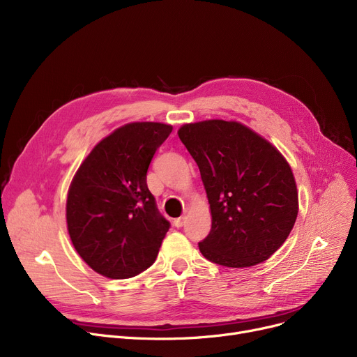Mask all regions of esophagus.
<instances>
[{
  "label": "esophagus",
  "mask_w": 357,
  "mask_h": 357,
  "mask_svg": "<svg viewBox=\"0 0 357 357\" xmlns=\"http://www.w3.org/2000/svg\"><path fill=\"white\" fill-rule=\"evenodd\" d=\"M183 222H185V217H179V218H175V221H174L175 227H182V226H183Z\"/></svg>",
  "instance_id": "obj_1"
}]
</instances>
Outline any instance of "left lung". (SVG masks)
Instances as JSON below:
<instances>
[{
    "label": "left lung",
    "mask_w": 357,
    "mask_h": 357,
    "mask_svg": "<svg viewBox=\"0 0 357 357\" xmlns=\"http://www.w3.org/2000/svg\"><path fill=\"white\" fill-rule=\"evenodd\" d=\"M181 142L197 162L213 217L198 243L205 259L227 268L268 260L298 215L291 166L268 140L237 121L183 124Z\"/></svg>",
    "instance_id": "left-lung-1"
}]
</instances>
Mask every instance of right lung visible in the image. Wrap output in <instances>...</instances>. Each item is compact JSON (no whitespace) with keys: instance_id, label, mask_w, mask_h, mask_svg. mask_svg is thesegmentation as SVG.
I'll list each match as a JSON object with an SVG mask.
<instances>
[{"instance_id":"add662e5","label":"right lung","mask_w":357,"mask_h":357,"mask_svg":"<svg viewBox=\"0 0 357 357\" xmlns=\"http://www.w3.org/2000/svg\"><path fill=\"white\" fill-rule=\"evenodd\" d=\"M172 126L130 123L102 139L69 186L66 222L85 264L111 279L133 278L153 265L169 222L146 175Z\"/></svg>"}]
</instances>
